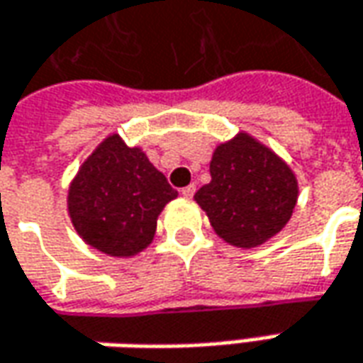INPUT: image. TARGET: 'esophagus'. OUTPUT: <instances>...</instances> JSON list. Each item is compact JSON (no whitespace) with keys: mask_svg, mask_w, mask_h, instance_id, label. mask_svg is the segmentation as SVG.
Segmentation results:
<instances>
[{"mask_svg":"<svg viewBox=\"0 0 363 363\" xmlns=\"http://www.w3.org/2000/svg\"><path fill=\"white\" fill-rule=\"evenodd\" d=\"M194 194H196V186H194V184H189V186H186V187H182V196H184V198H194Z\"/></svg>","mask_w":363,"mask_h":363,"instance_id":"obj_1","label":"esophagus"}]
</instances>
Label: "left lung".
<instances>
[{
  "instance_id": "obj_1",
  "label": "left lung",
  "mask_w": 363,
  "mask_h": 363,
  "mask_svg": "<svg viewBox=\"0 0 363 363\" xmlns=\"http://www.w3.org/2000/svg\"><path fill=\"white\" fill-rule=\"evenodd\" d=\"M211 182L194 199L211 228L235 247H257L281 232L298 201L289 165L247 133L220 143L210 162Z\"/></svg>"
}]
</instances>
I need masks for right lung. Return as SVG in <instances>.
Here are the masks:
<instances>
[{"mask_svg":"<svg viewBox=\"0 0 363 363\" xmlns=\"http://www.w3.org/2000/svg\"><path fill=\"white\" fill-rule=\"evenodd\" d=\"M176 198L147 155L111 133L74 177L67 211L85 244L111 257H131L152 244L157 216Z\"/></svg>","mask_w":363,"mask_h":363,"instance_id":"obj_1","label":"right lung"}]
</instances>
